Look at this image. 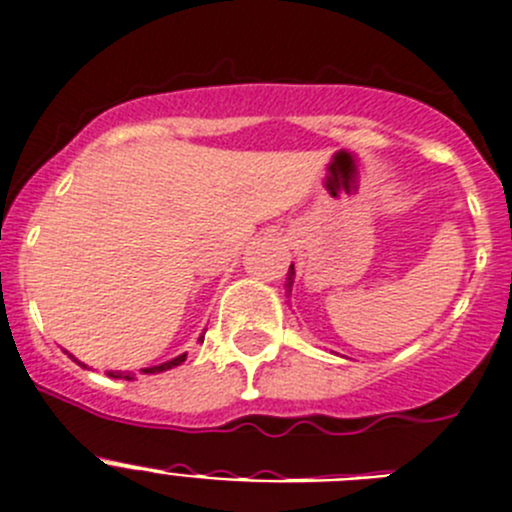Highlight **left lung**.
Listing matches in <instances>:
<instances>
[{
	"label": "left lung",
	"instance_id": "8db88e82",
	"mask_svg": "<svg viewBox=\"0 0 512 512\" xmlns=\"http://www.w3.org/2000/svg\"><path fill=\"white\" fill-rule=\"evenodd\" d=\"M292 282H295V265H290V270H287V282H285L287 295H290V292H292Z\"/></svg>",
	"mask_w": 512,
	"mask_h": 512
}]
</instances>
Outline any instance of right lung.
<instances>
[{
	"mask_svg": "<svg viewBox=\"0 0 512 512\" xmlns=\"http://www.w3.org/2000/svg\"><path fill=\"white\" fill-rule=\"evenodd\" d=\"M205 340V335H200V342ZM69 355V352H67ZM72 357L74 362H77V365H82V362L77 360V357L74 355H69ZM187 360V352H182V355H177V357H172V360H167V362H160V365H152V367H142V375H155V372H165V370H172V367H177V365H182V362ZM84 367V365H82ZM109 377H117V380H135V375H132V372H112L109 370L107 372Z\"/></svg>",
	"mask_w": 512,
	"mask_h": 512,
	"instance_id": "obj_1",
	"label": "right lung"
}]
</instances>
